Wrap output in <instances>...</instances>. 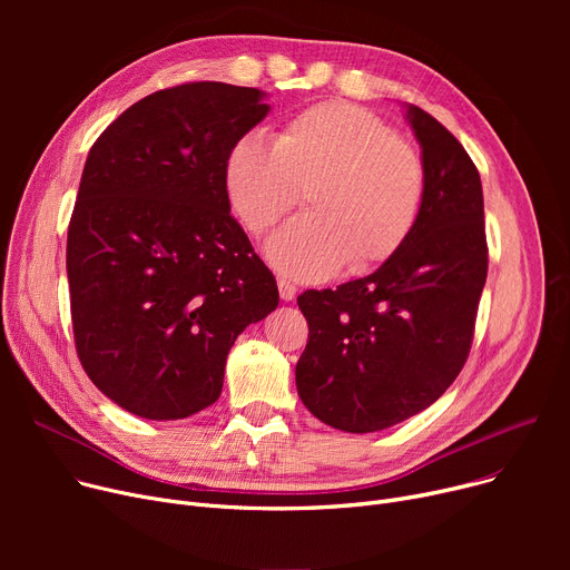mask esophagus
I'll use <instances>...</instances> for the list:
<instances>
[{
    "label": "esophagus",
    "mask_w": 570,
    "mask_h": 570,
    "mask_svg": "<svg viewBox=\"0 0 570 570\" xmlns=\"http://www.w3.org/2000/svg\"><path fill=\"white\" fill-rule=\"evenodd\" d=\"M277 286H279V297L282 301H293L295 297V293H297V288H295V284H291L288 279H277Z\"/></svg>",
    "instance_id": "esophagus-1"
}]
</instances>
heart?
I'll return each instance as SVG.
<instances>
[{
  "label": "heart",
  "mask_w": 570,
  "mask_h": 570,
  "mask_svg": "<svg viewBox=\"0 0 570 570\" xmlns=\"http://www.w3.org/2000/svg\"><path fill=\"white\" fill-rule=\"evenodd\" d=\"M224 189L243 226L261 235L301 200L309 213L265 243L279 273L303 282L391 261L421 219L428 173L417 149L367 108L325 101L293 115L269 142L237 138Z\"/></svg>",
  "instance_id": "1"
}]
</instances>
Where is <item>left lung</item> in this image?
Wrapping results in <instances>:
<instances>
[{"instance_id":"1","label":"left lung","mask_w":570,"mask_h":570,"mask_svg":"<svg viewBox=\"0 0 570 570\" xmlns=\"http://www.w3.org/2000/svg\"><path fill=\"white\" fill-rule=\"evenodd\" d=\"M428 191L406 245L363 279L305 291L309 340L295 365L303 404L351 434L393 428L434 404L462 372L488 277L481 175L466 149L417 106Z\"/></svg>"}]
</instances>
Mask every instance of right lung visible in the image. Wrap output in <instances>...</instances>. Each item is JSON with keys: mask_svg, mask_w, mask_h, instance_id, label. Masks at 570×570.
<instances>
[{"mask_svg": "<svg viewBox=\"0 0 570 570\" xmlns=\"http://www.w3.org/2000/svg\"><path fill=\"white\" fill-rule=\"evenodd\" d=\"M263 99L207 80L159 89L87 155L67 237L76 351L108 400L147 421L215 404L237 335L279 305L224 189Z\"/></svg>", "mask_w": 570, "mask_h": 570, "instance_id": "add662e5", "label": "right lung"}]
</instances>
